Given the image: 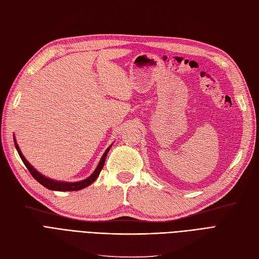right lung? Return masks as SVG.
<instances>
[{
    "label": "right lung",
    "instance_id": "obj_1",
    "mask_svg": "<svg viewBox=\"0 0 259 259\" xmlns=\"http://www.w3.org/2000/svg\"><path fill=\"white\" fill-rule=\"evenodd\" d=\"M14 143H15V146H16V149H17V152L21 158L22 162L24 163V165L27 166L28 170L30 171V173L32 174V177L34 178L39 184L43 185L44 187L51 189V190H57V191H75V190H80L82 188H86L87 186H89L90 184H93V183L97 180V178L99 177L100 172H101L103 165H104V162H105V159H106V156H107V153L108 151H110V148L112 147V145L108 147L106 151L104 152L103 156L101 157V160L99 161V164L97 165L96 170L94 171V173L90 175V177H88L87 179L82 180V181H79V182H64V181H57V180H54V179H49L47 177H45V175H43L41 173H39L35 168H33V166L30 164V162L26 159V157H24L20 151V148L17 144V141H16V138L14 136Z\"/></svg>",
    "mask_w": 259,
    "mask_h": 259
}]
</instances>
